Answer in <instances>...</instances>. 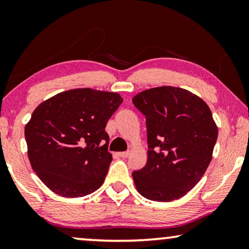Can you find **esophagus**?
Wrapping results in <instances>:
<instances>
[{"mask_svg":"<svg viewBox=\"0 0 249 249\" xmlns=\"http://www.w3.org/2000/svg\"><path fill=\"white\" fill-rule=\"evenodd\" d=\"M129 154H130V153H129V152H121V153H119L118 155L120 156V158H122V159H125V158H128Z\"/></svg>","mask_w":249,"mask_h":249,"instance_id":"esophagus-1","label":"esophagus"}]
</instances>
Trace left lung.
Returning a JSON list of instances; mask_svg holds the SVG:
<instances>
[{
    "label": "left lung",
    "instance_id": "left-lung-1",
    "mask_svg": "<svg viewBox=\"0 0 249 249\" xmlns=\"http://www.w3.org/2000/svg\"><path fill=\"white\" fill-rule=\"evenodd\" d=\"M132 103L146 118L147 162L132 173L145 198L171 202L202 179L212 160L217 127L210 107L196 95L163 86L142 91Z\"/></svg>",
    "mask_w": 249,
    "mask_h": 249
}]
</instances>
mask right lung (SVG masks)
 I'll return each instance as SVG.
<instances>
[{"label": "right lung", "instance_id": "right-lung-1", "mask_svg": "<svg viewBox=\"0 0 249 249\" xmlns=\"http://www.w3.org/2000/svg\"><path fill=\"white\" fill-rule=\"evenodd\" d=\"M122 101L117 93L78 88L33 112L25 128L28 158L52 192L83 197L102 186L112 162L105 127Z\"/></svg>", "mask_w": 249, "mask_h": 249}]
</instances>
